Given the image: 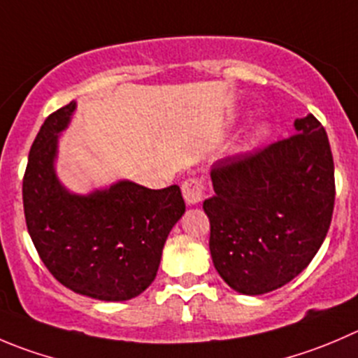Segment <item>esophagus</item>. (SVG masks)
Instances as JSON below:
<instances>
[{
	"label": "esophagus",
	"instance_id": "esophagus-1",
	"mask_svg": "<svg viewBox=\"0 0 358 358\" xmlns=\"http://www.w3.org/2000/svg\"><path fill=\"white\" fill-rule=\"evenodd\" d=\"M182 192H183V199H185L187 204H197L204 199L206 185H204L203 178L192 176V178H187L185 182L182 183Z\"/></svg>",
	"mask_w": 358,
	"mask_h": 358
}]
</instances>
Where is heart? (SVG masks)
<instances>
[{
    "label": "heart",
    "mask_w": 358,
    "mask_h": 358,
    "mask_svg": "<svg viewBox=\"0 0 358 358\" xmlns=\"http://www.w3.org/2000/svg\"><path fill=\"white\" fill-rule=\"evenodd\" d=\"M264 134H266V127H264V126L257 127V129H255V133H253L252 140H250V141H255V140H259V138H262Z\"/></svg>",
    "instance_id": "b5f03b06"
}]
</instances>
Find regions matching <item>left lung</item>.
Masks as SVG:
<instances>
[{
	"label": "left lung",
	"instance_id": "left-lung-1",
	"mask_svg": "<svg viewBox=\"0 0 358 358\" xmlns=\"http://www.w3.org/2000/svg\"><path fill=\"white\" fill-rule=\"evenodd\" d=\"M296 134L211 168L210 218L215 269L236 292H271L317 255L334 210V161L324 126L308 115Z\"/></svg>",
	"mask_w": 358,
	"mask_h": 358
}]
</instances>
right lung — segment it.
Masks as SVG:
<instances>
[{"label": "right lung", "instance_id": "1", "mask_svg": "<svg viewBox=\"0 0 358 358\" xmlns=\"http://www.w3.org/2000/svg\"><path fill=\"white\" fill-rule=\"evenodd\" d=\"M76 103L45 119L22 180L24 215L38 255L66 289L99 301H127L157 275L173 225L185 213L178 185L152 190L122 180L87 196L55 175L59 133Z\"/></svg>", "mask_w": 358, "mask_h": 358}]
</instances>
